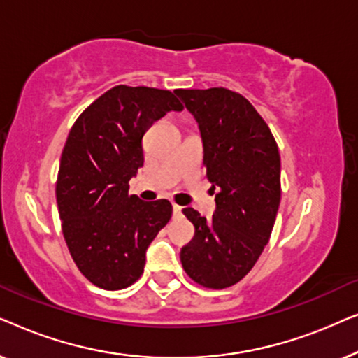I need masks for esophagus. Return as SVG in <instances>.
Here are the masks:
<instances>
[{
	"instance_id": "34e87169",
	"label": "esophagus",
	"mask_w": 358,
	"mask_h": 358,
	"mask_svg": "<svg viewBox=\"0 0 358 358\" xmlns=\"http://www.w3.org/2000/svg\"><path fill=\"white\" fill-rule=\"evenodd\" d=\"M173 212L176 217H178V215H180V212H182V207H179L178 203H173Z\"/></svg>"
}]
</instances>
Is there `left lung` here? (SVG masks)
<instances>
[{"label":"left lung","mask_w":358,"mask_h":358,"mask_svg":"<svg viewBox=\"0 0 358 358\" xmlns=\"http://www.w3.org/2000/svg\"><path fill=\"white\" fill-rule=\"evenodd\" d=\"M174 92L197 120L207 179L218 190L212 220L182 210L195 234L180 249V262L195 283L222 290L248 275L271 239L282 194L280 155L268 125L239 92Z\"/></svg>","instance_id":"left-lung-1"}]
</instances>
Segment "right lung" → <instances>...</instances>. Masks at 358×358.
Masks as SVG:
<instances>
[{"instance_id": "1", "label": "right lung", "mask_w": 358, "mask_h": 358, "mask_svg": "<svg viewBox=\"0 0 358 358\" xmlns=\"http://www.w3.org/2000/svg\"><path fill=\"white\" fill-rule=\"evenodd\" d=\"M174 92L119 85L83 110L68 134L57 179V203L76 267L104 290L138 280L146 249L171 220L166 199L141 202L129 180L143 166L145 131L171 110Z\"/></svg>"}]
</instances>
